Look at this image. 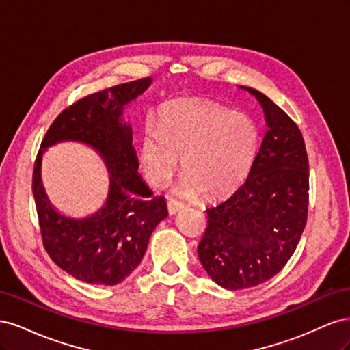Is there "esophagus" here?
Wrapping results in <instances>:
<instances>
[{"mask_svg": "<svg viewBox=\"0 0 350 350\" xmlns=\"http://www.w3.org/2000/svg\"><path fill=\"white\" fill-rule=\"evenodd\" d=\"M184 207V204L181 203V201H178V200H175V198H169L167 200V211H169V215H176L179 210H181Z\"/></svg>", "mask_w": 350, "mask_h": 350, "instance_id": "1", "label": "esophagus"}]
</instances>
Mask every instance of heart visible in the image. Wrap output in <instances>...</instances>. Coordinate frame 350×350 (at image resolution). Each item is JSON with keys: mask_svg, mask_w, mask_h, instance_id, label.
<instances>
[{"mask_svg": "<svg viewBox=\"0 0 350 350\" xmlns=\"http://www.w3.org/2000/svg\"><path fill=\"white\" fill-rule=\"evenodd\" d=\"M261 134L250 116L211 102L174 100L161 122L146 125L140 161L152 184L167 181L181 157L178 194L220 197L245 183L260 153Z\"/></svg>", "mask_w": 350, "mask_h": 350, "instance_id": "heart-1", "label": "heart"}]
</instances>
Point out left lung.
Returning <instances> with one entry per match:
<instances>
[{"instance_id": "8db88e82", "label": "left lung", "mask_w": 350, "mask_h": 350, "mask_svg": "<svg viewBox=\"0 0 350 350\" xmlns=\"http://www.w3.org/2000/svg\"><path fill=\"white\" fill-rule=\"evenodd\" d=\"M260 102L269 130L247 181L208 207L198 258L208 276L229 291L271 279L289 261L308 216L310 172L302 134L276 103L241 86Z\"/></svg>"}]
</instances>
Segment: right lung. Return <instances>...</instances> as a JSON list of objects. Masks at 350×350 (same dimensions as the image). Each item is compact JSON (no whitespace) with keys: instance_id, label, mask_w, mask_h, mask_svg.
<instances>
[{"instance_id":"add662e5","label":"right lung","mask_w":350,"mask_h":350,"mask_svg":"<svg viewBox=\"0 0 350 350\" xmlns=\"http://www.w3.org/2000/svg\"><path fill=\"white\" fill-rule=\"evenodd\" d=\"M150 84L152 79L146 77L89 94L62 111L42 140L31 179L42 242L51 260L77 280L121 283L142 262L152 232L167 216L165 197L153 196L137 174L131 125L122 121L125 105ZM59 141L93 146L110 172L109 198L88 218L58 214L41 185V156Z\"/></svg>"}]
</instances>
